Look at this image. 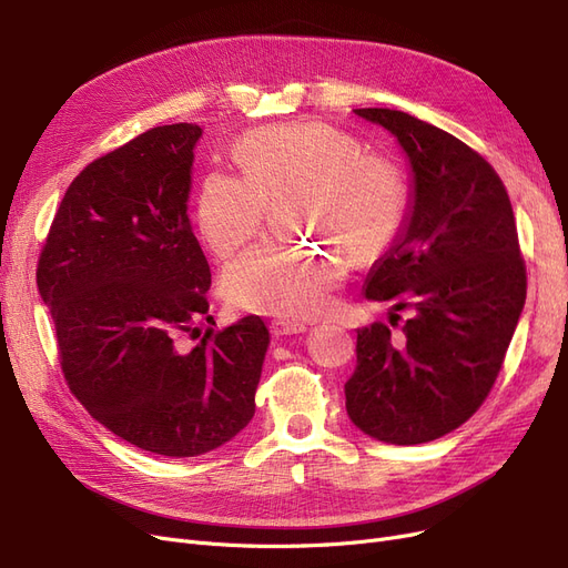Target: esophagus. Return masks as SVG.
Instances as JSON below:
<instances>
[{
	"label": "esophagus",
	"mask_w": 568,
	"mask_h": 568,
	"mask_svg": "<svg viewBox=\"0 0 568 568\" xmlns=\"http://www.w3.org/2000/svg\"><path fill=\"white\" fill-rule=\"evenodd\" d=\"M307 329L305 322H298V320H274L270 324V332L272 336H294V334H303Z\"/></svg>",
	"instance_id": "1"
}]
</instances>
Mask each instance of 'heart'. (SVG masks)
Listing matches in <instances>:
<instances>
[{
    "label": "heart",
    "instance_id": "heart-1",
    "mask_svg": "<svg viewBox=\"0 0 568 568\" xmlns=\"http://www.w3.org/2000/svg\"><path fill=\"white\" fill-rule=\"evenodd\" d=\"M244 173L213 170L196 199L201 239L230 255L261 230L267 199L298 189V225L326 230L355 257L382 253L400 232L409 189L403 168L363 151L353 134L332 125H267L236 146ZM346 277V257L332 239L277 242L244 251L225 272V294L251 313L311 317L332 301Z\"/></svg>",
    "mask_w": 568,
    "mask_h": 568
}]
</instances>
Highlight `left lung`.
Instances as JSON below:
<instances>
[{
  "mask_svg": "<svg viewBox=\"0 0 568 568\" xmlns=\"http://www.w3.org/2000/svg\"><path fill=\"white\" fill-rule=\"evenodd\" d=\"M388 130L409 163L400 232L365 280L367 301L412 307L398 338L357 329L346 409L393 445L436 440L467 422L503 367L526 303V267L503 180L457 136L390 109H355Z\"/></svg>",
  "mask_w": 568,
  "mask_h": 568,
  "instance_id": "8db88e82",
  "label": "left lung"
}]
</instances>
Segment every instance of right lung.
I'll use <instances>...</instances> for the list:
<instances>
[{
    "label": "right lung",
    "mask_w": 568,
    "mask_h": 568,
    "mask_svg": "<svg viewBox=\"0 0 568 568\" xmlns=\"http://www.w3.org/2000/svg\"><path fill=\"white\" fill-rule=\"evenodd\" d=\"M201 134L153 128L84 168L38 265L75 398L111 434L165 457L211 453L242 432L270 346L257 315L189 351L175 343L209 315L211 267L186 215Z\"/></svg>",
    "instance_id": "add662e5"
}]
</instances>
